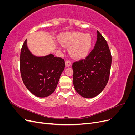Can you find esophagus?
<instances>
[{
	"label": "esophagus",
	"instance_id": "esophagus-1",
	"mask_svg": "<svg viewBox=\"0 0 135 135\" xmlns=\"http://www.w3.org/2000/svg\"><path fill=\"white\" fill-rule=\"evenodd\" d=\"M71 66V63L70 62V61H69L68 60L65 61V66L70 67Z\"/></svg>",
	"mask_w": 135,
	"mask_h": 135
}]
</instances>
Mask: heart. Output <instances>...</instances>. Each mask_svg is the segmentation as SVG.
Listing matches in <instances>:
<instances>
[{"mask_svg": "<svg viewBox=\"0 0 135 135\" xmlns=\"http://www.w3.org/2000/svg\"><path fill=\"white\" fill-rule=\"evenodd\" d=\"M59 42L65 47H70L69 54L75 59L86 57L90 53L93 46L91 34L80 32H65L59 36Z\"/></svg>", "mask_w": 135, "mask_h": 135, "instance_id": "obj_1", "label": "heart"}]
</instances>
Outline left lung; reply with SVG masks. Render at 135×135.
I'll use <instances>...</instances> for the list:
<instances>
[{
	"label": "left lung",
	"instance_id": "left-lung-1",
	"mask_svg": "<svg viewBox=\"0 0 135 135\" xmlns=\"http://www.w3.org/2000/svg\"><path fill=\"white\" fill-rule=\"evenodd\" d=\"M93 50L84 60L73 64V84L77 93L93 98L103 91L109 78L112 56L108 43L99 31Z\"/></svg>",
	"mask_w": 135,
	"mask_h": 135
}]
</instances>
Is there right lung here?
<instances>
[{"label": "right lung", "mask_w": 135, "mask_h": 135, "mask_svg": "<svg viewBox=\"0 0 135 135\" xmlns=\"http://www.w3.org/2000/svg\"><path fill=\"white\" fill-rule=\"evenodd\" d=\"M65 68L64 59L53 54L36 56L24 42L20 55V71L23 82L31 93L46 97L55 91Z\"/></svg>", "instance_id": "add662e5"}]
</instances>
